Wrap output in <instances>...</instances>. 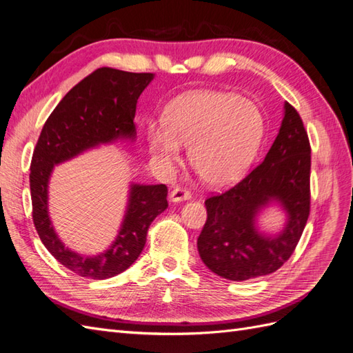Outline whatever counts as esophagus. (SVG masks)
Instances as JSON below:
<instances>
[{"instance_id":"obj_1","label":"esophagus","mask_w":353,"mask_h":353,"mask_svg":"<svg viewBox=\"0 0 353 353\" xmlns=\"http://www.w3.org/2000/svg\"><path fill=\"white\" fill-rule=\"evenodd\" d=\"M188 199H191V193H190L188 190L181 188V187H175L172 191H170V194H169V200L174 201V203L184 201V200H188Z\"/></svg>"}]
</instances>
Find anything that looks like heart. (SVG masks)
Wrapping results in <instances>:
<instances>
[{
    "mask_svg": "<svg viewBox=\"0 0 353 353\" xmlns=\"http://www.w3.org/2000/svg\"><path fill=\"white\" fill-rule=\"evenodd\" d=\"M263 131L256 105L219 91H196L175 100L166 123L148 126V145L162 163L176 162L183 144L190 162L210 185H228L241 176L258 150Z\"/></svg>",
    "mask_w": 353,
    "mask_h": 353,
    "instance_id": "obj_1",
    "label": "heart"
}]
</instances>
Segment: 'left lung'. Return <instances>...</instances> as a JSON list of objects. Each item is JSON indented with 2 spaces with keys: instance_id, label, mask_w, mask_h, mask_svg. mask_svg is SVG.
<instances>
[{
  "instance_id": "obj_1",
  "label": "left lung",
  "mask_w": 353,
  "mask_h": 353,
  "mask_svg": "<svg viewBox=\"0 0 353 353\" xmlns=\"http://www.w3.org/2000/svg\"><path fill=\"white\" fill-rule=\"evenodd\" d=\"M311 144L297 110L284 104V117L263 162L239 184L206 199L208 219L197 239L199 254L222 279L244 281L275 272L293 254L311 209ZM271 201L288 213L285 230L265 236L254 225Z\"/></svg>"
}]
</instances>
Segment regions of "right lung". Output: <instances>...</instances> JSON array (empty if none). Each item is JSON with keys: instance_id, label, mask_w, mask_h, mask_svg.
<instances>
[{"instance_id": "add662e5", "label": "right lung", "mask_w": 353, "mask_h": 353, "mask_svg": "<svg viewBox=\"0 0 353 353\" xmlns=\"http://www.w3.org/2000/svg\"><path fill=\"white\" fill-rule=\"evenodd\" d=\"M154 78L153 73H132L100 68L61 99L42 128L30 162L32 219L47 250L68 270L92 280L123 272L137 261L147 231L168 208L165 184H132L125 219L116 240L104 253L85 258L60 241L48 216V179L56 165L99 144L135 138L137 101Z\"/></svg>"}]
</instances>
